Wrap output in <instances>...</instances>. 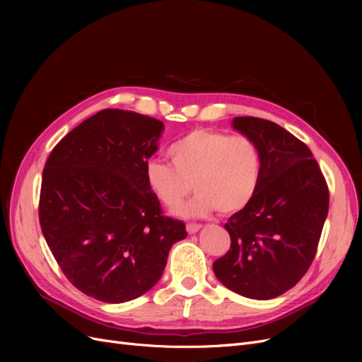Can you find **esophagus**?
<instances>
[{
    "instance_id": "34e87169",
    "label": "esophagus",
    "mask_w": 362,
    "mask_h": 362,
    "mask_svg": "<svg viewBox=\"0 0 362 362\" xmlns=\"http://www.w3.org/2000/svg\"><path fill=\"white\" fill-rule=\"evenodd\" d=\"M201 229L199 223H187V233L189 234H196Z\"/></svg>"
}]
</instances>
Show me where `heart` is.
<instances>
[{
    "label": "heart",
    "mask_w": 362,
    "mask_h": 362,
    "mask_svg": "<svg viewBox=\"0 0 362 362\" xmlns=\"http://www.w3.org/2000/svg\"><path fill=\"white\" fill-rule=\"evenodd\" d=\"M169 157L148 161L146 184L164 206L177 208L193 182L198 192L181 208L184 216L242 211L259 189L262 156L247 136L198 128L172 144Z\"/></svg>",
    "instance_id": "b5f03b06"
}]
</instances>
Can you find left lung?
I'll list each match as a JSON object with an SVG mask.
<instances>
[{
	"mask_svg": "<svg viewBox=\"0 0 362 362\" xmlns=\"http://www.w3.org/2000/svg\"><path fill=\"white\" fill-rule=\"evenodd\" d=\"M233 128L257 144L262 178L252 202L228 218L231 247L213 270L226 288L267 300L293 288L315 257L329 192L310 148L275 122L234 117Z\"/></svg>",
	"mask_w": 362,
	"mask_h": 362,
	"instance_id": "1",
	"label": "left lung"
}]
</instances>
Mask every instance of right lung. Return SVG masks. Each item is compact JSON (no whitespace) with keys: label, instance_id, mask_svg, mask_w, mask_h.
<instances>
[{"label":"right lung","instance_id":"add662e5","mask_svg":"<svg viewBox=\"0 0 362 362\" xmlns=\"http://www.w3.org/2000/svg\"><path fill=\"white\" fill-rule=\"evenodd\" d=\"M164 125L107 108L64 136L42 173L39 222L72 286L122 303L156 286L185 225L163 216L145 178Z\"/></svg>","mask_w":362,"mask_h":362}]
</instances>
